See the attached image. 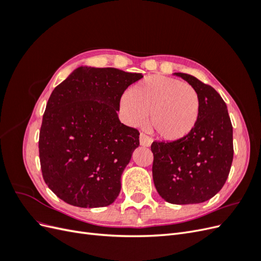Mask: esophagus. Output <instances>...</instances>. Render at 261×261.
I'll return each mask as SVG.
<instances>
[{
    "mask_svg": "<svg viewBox=\"0 0 261 261\" xmlns=\"http://www.w3.org/2000/svg\"><path fill=\"white\" fill-rule=\"evenodd\" d=\"M139 143H140V146L149 147L150 145H151V143H152V139L150 138V137H148L146 134L141 133L140 136H139Z\"/></svg>",
    "mask_w": 261,
    "mask_h": 261,
    "instance_id": "34e87169",
    "label": "esophagus"
}]
</instances>
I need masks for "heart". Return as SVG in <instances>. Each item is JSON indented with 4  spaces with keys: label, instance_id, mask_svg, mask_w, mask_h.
Segmentation results:
<instances>
[{
    "label": "heart",
    "instance_id": "b5f03b06",
    "mask_svg": "<svg viewBox=\"0 0 261 261\" xmlns=\"http://www.w3.org/2000/svg\"><path fill=\"white\" fill-rule=\"evenodd\" d=\"M120 110L133 127L143 125L149 114V126L169 141L185 138L196 127L200 116V98L193 86L176 78L149 76L123 93Z\"/></svg>",
    "mask_w": 261,
    "mask_h": 261
}]
</instances>
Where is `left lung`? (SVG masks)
Masks as SVG:
<instances>
[{
	"label": "left lung",
	"mask_w": 261,
	"mask_h": 261,
	"mask_svg": "<svg viewBox=\"0 0 261 261\" xmlns=\"http://www.w3.org/2000/svg\"><path fill=\"white\" fill-rule=\"evenodd\" d=\"M173 75L183 78L198 92L200 116L185 138L153 141V183L170 203H200L225 184L233 161V127L225 102L216 89L192 75Z\"/></svg>",
	"instance_id": "1"
}]
</instances>
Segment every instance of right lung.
I'll list each match as a JSON object with an SVG mask.
<instances>
[{
  "instance_id": "1",
  "label": "right lung",
  "mask_w": 261,
  "mask_h": 261,
  "mask_svg": "<svg viewBox=\"0 0 261 261\" xmlns=\"http://www.w3.org/2000/svg\"><path fill=\"white\" fill-rule=\"evenodd\" d=\"M143 74L80 66L52 91L42 118L39 155L45 184L75 207L114 202L139 132L121 123L120 100Z\"/></svg>"
}]
</instances>
